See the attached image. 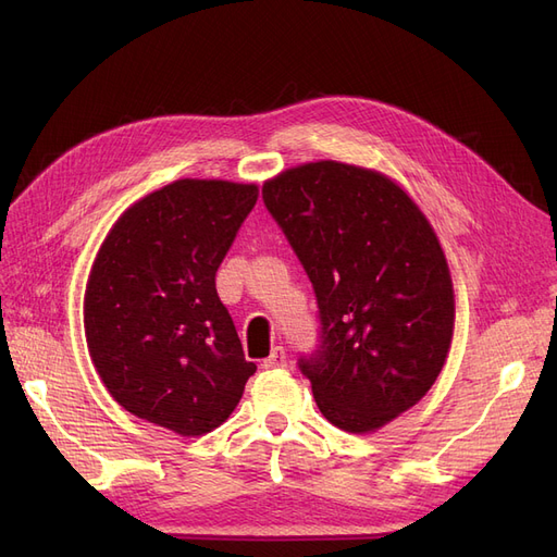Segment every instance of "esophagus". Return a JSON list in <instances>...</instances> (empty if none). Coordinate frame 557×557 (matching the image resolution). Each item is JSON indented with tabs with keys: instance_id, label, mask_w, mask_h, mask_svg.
<instances>
[{
	"instance_id": "obj_1",
	"label": "esophagus",
	"mask_w": 557,
	"mask_h": 557,
	"mask_svg": "<svg viewBox=\"0 0 557 557\" xmlns=\"http://www.w3.org/2000/svg\"><path fill=\"white\" fill-rule=\"evenodd\" d=\"M285 364H288V352H285L283 346H276L272 350V356L264 360V369H281Z\"/></svg>"
}]
</instances>
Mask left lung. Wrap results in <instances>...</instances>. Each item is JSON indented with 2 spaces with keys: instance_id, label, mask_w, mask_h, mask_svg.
I'll list each match as a JSON object with an SVG mask.
<instances>
[{
  "instance_id": "1",
  "label": "left lung",
  "mask_w": 557,
  "mask_h": 557,
  "mask_svg": "<svg viewBox=\"0 0 557 557\" xmlns=\"http://www.w3.org/2000/svg\"><path fill=\"white\" fill-rule=\"evenodd\" d=\"M262 199L315 293L320 342L297 364L320 413L352 434L383 428L423 399L448 356L440 239L395 181L344 162L295 166Z\"/></svg>"
}]
</instances>
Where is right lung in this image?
<instances>
[{
    "label": "right lung",
    "instance_id": "1",
    "mask_svg": "<svg viewBox=\"0 0 557 557\" xmlns=\"http://www.w3.org/2000/svg\"><path fill=\"white\" fill-rule=\"evenodd\" d=\"M258 185L181 178L117 218L86 285L99 379L137 418L199 436L223 425L256 364L215 293V272Z\"/></svg>",
    "mask_w": 557,
    "mask_h": 557
}]
</instances>
